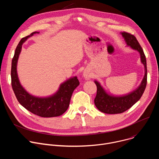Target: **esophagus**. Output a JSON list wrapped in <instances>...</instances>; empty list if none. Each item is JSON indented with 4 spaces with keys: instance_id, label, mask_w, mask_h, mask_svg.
Listing matches in <instances>:
<instances>
[{
    "instance_id": "esophagus-1",
    "label": "esophagus",
    "mask_w": 159,
    "mask_h": 159,
    "mask_svg": "<svg viewBox=\"0 0 159 159\" xmlns=\"http://www.w3.org/2000/svg\"><path fill=\"white\" fill-rule=\"evenodd\" d=\"M84 77H85V79H87V80H89V79H90V75H89L88 74H86V73H85V74H84Z\"/></svg>"
}]
</instances>
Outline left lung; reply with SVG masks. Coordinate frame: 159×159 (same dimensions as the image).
Here are the masks:
<instances>
[{
    "label": "left lung",
    "mask_w": 159,
    "mask_h": 159,
    "mask_svg": "<svg viewBox=\"0 0 159 159\" xmlns=\"http://www.w3.org/2000/svg\"><path fill=\"white\" fill-rule=\"evenodd\" d=\"M121 34L126 43V46L140 53L141 62L144 65L145 75L140 85L137 89L122 96H115L107 93L98 81L94 80L97 86V94L94 99V104L100 111L106 114H119L129 109L141 98L147 85V60L143 49L137 38L133 34L126 32L121 33Z\"/></svg>",
    "instance_id": "1"
}]
</instances>
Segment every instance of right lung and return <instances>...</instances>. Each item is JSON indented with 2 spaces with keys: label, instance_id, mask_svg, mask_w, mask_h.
I'll list each match as a JSON object with an SVG mask.
<instances>
[{
  "label": "right lung",
  "instance_id": "right-lung-1",
  "mask_svg": "<svg viewBox=\"0 0 159 159\" xmlns=\"http://www.w3.org/2000/svg\"><path fill=\"white\" fill-rule=\"evenodd\" d=\"M36 33L39 32H33L30 35L22 38L16 48L11 66L12 87L17 101L27 110L41 117H56L63 115L69 108L72 93L80 83L76 76L71 77L61 84L57 91L48 97L34 96L26 91L20 84L18 77L17 61L22 44Z\"/></svg>",
  "mask_w": 159,
  "mask_h": 159
}]
</instances>
